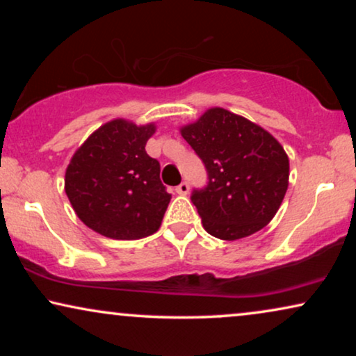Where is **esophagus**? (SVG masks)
I'll list each match as a JSON object with an SVG mask.
<instances>
[{
  "instance_id": "obj_1",
  "label": "esophagus",
  "mask_w": 356,
  "mask_h": 356,
  "mask_svg": "<svg viewBox=\"0 0 356 356\" xmlns=\"http://www.w3.org/2000/svg\"><path fill=\"white\" fill-rule=\"evenodd\" d=\"M175 191H177V194H179V196H186V194L189 193V184L186 181L179 183Z\"/></svg>"
}]
</instances>
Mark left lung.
<instances>
[{
  "instance_id": "obj_1",
  "label": "left lung",
  "mask_w": 356,
  "mask_h": 356,
  "mask_svg": "<svg viewBox=\"0 0 356 356\" xmlns=\"http://www.w3.org/2000/svg\"><path fill=\"white\" fill-rule=\"evenodd\" d=\"M179 133L207 170V186L191 194L206 232L233 241L264 228L289 188L290 163L279 140L220 106Z\"/></svg>"
}]
</instances>
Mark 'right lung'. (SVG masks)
Returning <instances> with one entry per match:
<instances>
[{
  "mask_svg": "<svg viewBox=\"0 0 356 356\" xmlns=\"http://www.w3.org/2000/svg\"><path fill=\"white\" fill-rule=\"evenodd\" d=\"M155 124L111 120L72 155L65 191L77 217L113 240H139L160 228L172 194L160 181V163L145 144Z\"/></svg>",
  "mask_w": 356,
  "mask_h": 356,
  "instance_id": "right-lung-1",
  "label": "right lung"
}]
</instances>
